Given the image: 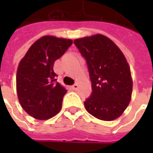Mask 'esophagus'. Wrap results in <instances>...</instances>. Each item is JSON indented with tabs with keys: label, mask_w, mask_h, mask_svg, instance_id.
Returning <instances> with one entry per match:
<instances>
[{
	"label": "esophagus",
	"mask_w": 153,
	"mask_h": 153,
	"mask_svg": "<svg viewBox=\"0 0 153 153\" xmlns=\"http://www.w3.org/2000/svg\"><path fill=\"white\" fill-rule=\"evenodd\" d=\"M71 88H72V89L73 90L76 91V90L78 89V88H79V85H78L77 83H74V85H72V87H71Z\"/></svg>",
	"instance_id": "1"
}]
</instances>
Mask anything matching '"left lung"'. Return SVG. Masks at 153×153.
<instances>
[{"label": "left lung", "instance_id": "1", "mask_svg": "<svg viewBox=\"0 0 153 153\" xmlns=\"http://www.w3.org/2000/svg\"><path fill=\"white\" fill-rule=\"evenodd\" d=\"M74 43L86 60L92 83V93L83 102L88 112L106 121L118 118L130 102L133 88L125 56L101 34L76 39Z\"/></svg>", "mask_w": 153, "mask_h": 153}]
</instances>
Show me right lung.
<instances>
[{"label":"right lung","mask_w":153,"mask_h":153,"mask_svg":"<svg viewBox=\"0 0 153 153\" xmlns=\"http://www.w3.org/2000/svg\"><path fill=\"white\" fill-rule=\"evenodd\" d=\"M72 42L70 39L44 36L32 45L19 62L16 75L19 101L35 119L51 118L61 109L67 90L56 81L53 65Z\"/></svg>","instance_id":"1"}]
</instances>
